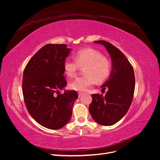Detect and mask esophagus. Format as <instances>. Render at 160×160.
<instances>
[{
  "instance_id": "esophagus-1",
  "label": "esophagus",
  "mask_w": 160,
  "mask_h": 160,
  "mask_svg": "<svg viewBox=\"0 0 160 160\" xmlns=\"http://www.w3.org/2000/svg\"><path fill=\"white\" fill-rule=\"evenodd\" d=\"M83 95V92H78V95H79V98H80V97H81L82 95Z\"/></svg>"
}]
</instances>
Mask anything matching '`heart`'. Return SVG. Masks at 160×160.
<instances>
[{
  "mask_svg": "<svg viewBox=\"0 0 160 160\" xmlns=\"http://www.w3.org/2000/svg\"><path fill=\"white\" fill-rule=\"evenodd\" d=\"M75 59L67 58L63 62L65 74L70 77L75 75L79 67H83V76L75 78L69 85L75 91H85L92 86L95 81L101 83L109 76L111 71L110 61L101 53L93 49H84L75 53Z\"/></svg>",
  "mask_w": 160,
  "mask_h": 160,
  "instance_id": "heart-1",
  "label": "heart"
}]
</instances>
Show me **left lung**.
<instances>
[{"label":"left lung","mask_w":160,"mask_h":160,"mask_svg":"<svg viewBox=\"0 0 160 160\" xmlns=\"http://www.w3.org/2000/svg\"><path fill=\"white\" fill-rule=\"evenodd\" d=\"M103 45L111 57L112 69L108 79L101 86L108 89L105 96L92 94L89 113L95 122L110 126L123 118L132 104L135 90L133 69L123 53L110 42L94 41Z\"/></svg>","instance_id":"left-lung-1"}]
</instances>
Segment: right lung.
<instances>
[{
	"label": "right lung",
	"instance_id": "1",
	"mask_svg": "<svg viewBox=\"0 0 160 160\" xmlns=\"http://www.w3.org/2000/svg\"><path fill=\"white\" fill-rule=\"evenodd\" d=\"M71 50L65 44H47L33 55L23 72L22 93L28 113L50 129H59L69 122L78 98L76 91L59 93L67 85L63 62Z\"/></svg>",
	"mask_w": 160,
	"mask_h": 160
}]
</instances>
